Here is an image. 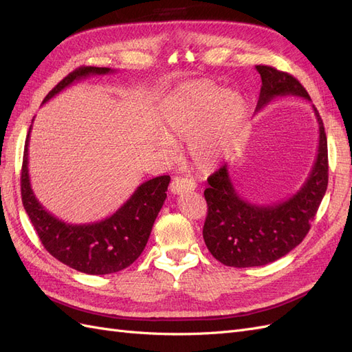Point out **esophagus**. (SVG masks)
Here are the masks:
<instances>
[{
  "label": "esophagus",
  "mask_w": 352,
  "mask_h": 352,
  "mask_svg": "<svg viewBox=\"0 0 352 352\" xmlns=\"http://www.w3.org/2000/svg\"><path fill=\"white\" fill-rule=\"evenodd\" d=\"M195 188H197L195 182H192L190 179L180 177V176L173 177L172 184H170V190H172V194H175V195L190 192V190H194Z\"/></svg>",
  "instance_id": "obj_1"
}]
</instances>
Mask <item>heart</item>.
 Listing matches in <instances>:
<instances>
[{"label": "heart", "mask_w": 352, "mask_h": 352, "mask_svg": "<svg viewBox=\"0 0 352 352\" xmlns=\"http://www.w3.org/2000/svg\"><path fill=\"white\" fill-rule=\"evenodd\" d=\"M248 117V101L238 91L210 80L180 85L163 98L158 119L163 135L158 150L175 154L173 141H188V153L199 168H212L235 150Z\"/></svg>", "instance_id": "heart-1"}]
</instances>
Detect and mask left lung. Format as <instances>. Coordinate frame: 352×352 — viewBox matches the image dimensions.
Wrapping results in <instances>:
<instances>
[{
  "mask_svg": "<svg viewBox=\"0 0 352 352\" xmlns=\"http://www.w3.org/2000/svg\"><path fill=\"white\" fill-rule=\"evenodd\" d=\"M261 89L255 111L278 97H300L311 101L302 85L291 74L270 66H255ZM318 146L311 172L296 194L270 206H257L236 192L228 164L208 180L204 197L208 206L202 236L212 257L230 267H257L279 260L300 245L326 194L329 164L327 138L317 109Z\"/></svg>",
  "mask_w": 352,
  "mask_h": 352,
  "instance_id": "1",
  "label": "left lung"
}]
</instances>
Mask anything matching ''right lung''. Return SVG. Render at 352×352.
<instances>
[{
	"instance_id": "1",
	"label": "right lung",
	"mask_w": 352,
	"mask_h": 352,
	"mask_svg": "<svg viewBox=\"0 0 352 352\" xmlns=\"http://www.w3.org/2000/svg\"><path fill=\"white\" fill-rule=\"evenodd\" d=\"M114 72L110 67H79L50 91L42 104L74 82L92 74L102 76ZM30 131L32 124L25 142L20 185L23 207L45 250L63 264L87 274H110L129 267L142 254L151 235L154 221L167 198L170 176H158L141 184L119 210L104 220L82 225L66 223L47 211L32 189L28 168Z\"/></svg>"
}]
</instances>
